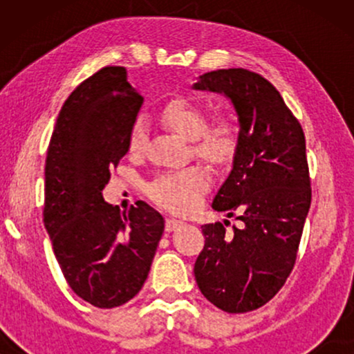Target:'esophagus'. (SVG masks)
Masks as SVG:
<instances>
[{
	"instance_id": "esophagus-1",
	"label": "esophagus",
	"mask_w": 354,
	"mask_h": 354,
	"mask_svg": "<svg viewBox=\"0 0 354 354\" xmlns=\"http://www.w3.org/2000/svg\"><path fill=\"white\" fill-rule=\"evenodd\" d=\"M183 225V222L182 221H177V219H167L166 221V230L167 232H172V230H176V229H178V227H182Z\"/></svg>"
}]
</instances>
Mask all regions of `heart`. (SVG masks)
I'll return each mask as SVG.
<instances>
[{"instance_id":"b5f03b06","label":"heart","mask_w":354,"mask_h":354,"mask_svg":"<svg viewBox=\"0 0 354 354\" xmlns=\"http://www.w3.org/2000/svg\"><path fill=\"white\" fill-rule=\"evenodd\" d=\"M162 122L169 129L190 140L192 151L196 158L224 166L234 159L240 145V129L229 118H217L207 122L206 113L190 101L177 98L169 101L161 111ZM148 132L142 120L133 124L129 135V153L140 156L147 149ZM211 187V174L200 164H193L180 171L164 172L147 188L151 201L164 209L188 214L200 206L201 198Z\"/></svg>"}]
</instances>
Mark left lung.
<instances>
[{
    "label": "left lung",
    "instance_id": "obj_1",
    "mask_svg": "<svg viewBox=\"0 0 354 354\" xmlns=\"http://www.w3.org/2000/svg\"><path fill=\"white\" fill-rule=\"evenodd\" d=\"M193 88L224 93L239 115L240 145L212 207L229 217L239 211L243 222L232 234L227 221L201 227L195 279L222 311H254L279 293L297 261L311 206L304 132L277 88L256 72H206Z\"/></svg>",
    "mask_w": 354,
    "mask_h": 354
}]
</instances>
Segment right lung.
I'll return each mask as SVG.
<instances>
[{
  "mask_svg": "<svg viewBox=\"0 0 354 354\" xmlns=\"http://www.w3.org/2000/svg\"><path fill=\"white\" fill-rule=\"evenodd\" d=\"M142 104L127 71L106 66L69 95L48 147L43 222L66 282L96 308L120 306L142 290L164 232L147 203L125 214L101 193L129 151Z\"/></svg>",
  "mask_w": 354,
  "mask_h": 354,
  "instance_id": "1",
  "label": "right lung"
}]
</instances>
